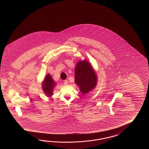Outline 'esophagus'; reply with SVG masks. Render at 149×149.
<instances>
[{
	"mask_svg": "<svg viewBox=\"0 0 149 149\" xmlns=\"http://www.w3.org/2000/svg\"><path fill=\"white\" fill-rule=\"evenodd\" d=\"M64 84L65 85H67L68 84V81L67 80H64Z\"/></svg>",
	"mask_w": 149,
	"mask_h": 149,
	"instance_id": "34e87169",
	"label": "esophagus"
}]
</instances>
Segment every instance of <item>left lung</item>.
I'll return each instance as SVG.
<instances>
[{
  "label": "left lung",
  "instance_id": "obj_1",
  "mask_svg": "<svg viewBox=\"0 0 149 149\" xmlns=\"http://www.w3.org/2000/svg\"><path fill=\"white\" fill-rule=\"evenodd\" d=\"M74 82L79 86L83 94L95 88L97 82V77L91 64L87 61L80 60L75 68Z\"/></svg>",
  "mask_w": 149,
  "mask_h": 149
}]
</instances>
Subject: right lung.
Here are the masks:
<instances>
[{
    "mask_svg": "<svg viewBox=\"0 0 149 149\" xmlns=\"http://www.w3.org/2000/svg\"><path fill=\"white\" fill-rule=\"evenodd\" d=\"M56 85L49 73H48L42 82V89L46 95L51 97L53 94V91Z\"/></svg>",
    "mask_w": 149,
    "mask_h": 149,
    "instance_id": "add662e5",
    "label": "right lung"
}]
</instances>
